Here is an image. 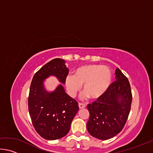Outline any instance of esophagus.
<instances>
[{
	"instance_id": "obj_1",
	"label": "esophagus",
	"mask_w": 153,
	"mask_h": 153,
	"mask_svg": "<svg viewBox=\"0 0 153 153\" xmlns=\"http://www.w3.org/2000/svg\"><path fill=\"white\" fill-rule=\"evenodd\" d=\"M79 108H84L86 107V105L84 104V103H82V102H79Z\"/></svg>"
}]
</instances>
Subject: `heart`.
Segmentation results:
<instances>
[{"instance_id": "1", "label": "heart", "mask_w": 153, "mask_h": 153, "mask_svg": "<svg viewBox=\"0 0 153 153\" xmlns=\"http://www.w3.org/2000/svg\"><path fill=\"white\" fill-rule=\"evenodd\" d=\"M112 79L110 69L100 65H88L79 67L74 76L66 77L67 90L71 96H75L84 84V97L96 99L107 91Z\"/></svg>"}]
</instances>
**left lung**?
<instances>
[{
    "instance_id": "obj_1",
    "label": "left lung",
    "mask_w": 153,
    "mask_h": 153,
    "mask_svg": "<svg viewBox=\"0 0 153 153\" xmlns=\"http://www.w3.org/2000/svg\"><path fill=\"white\" fill-rule=\"evenodd\" d=\"M116 80L104 94L88 105L90 117L87 129L90 135L100 140H108L122 130L130 112L132 94L127 77L119 68Z\"/></svg>"
}]
</instances>
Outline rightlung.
Returning <instances> with one entry per match:
<instances>
[{"instance_id":"right-lung-1","label":"right lung","mask_w":153,"mask_h":153,"mask_svg":"<svg viewBox=\"0 0 153 153\" xmlns=\"http://www.w3.org/2000/svg\"><path fill=\"white\" fill-rule=\"evenodd\" d=\"M68 74L65 60L55 59L36 72L31 83L29 113L36 131L46 140H56L65 136L79 110L78 102L65 92L62 85L52 92H47L43 88V81L48 76H55L65 84Z\"/></svg>"}]
</instances>
